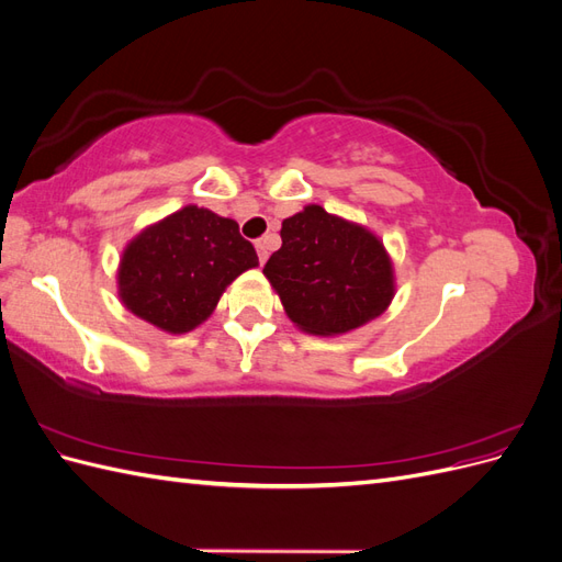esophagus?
<instances>
[{
    "instance_id": "34e87169",
    "label": "esophagus",
    "mask_w": 562,
    "mask_h": 562,
    "mask_svg": "<svg viewBox=\"0 0 562 562\" xmlns=\"http://www.w3.org/2000/svg\"><path fill=\"white\" fill-rule=\"evenodd\" d=\"M255 248H258V258H260V262L265 265L267 262V241L265 239H258V241H255Z\"/></svg>"
}]
</instances>
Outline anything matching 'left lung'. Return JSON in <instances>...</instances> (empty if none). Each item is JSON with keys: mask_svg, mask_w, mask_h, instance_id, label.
Returning a JSON list of instances; mask_svg holds the SVG:
<instances>
[{"mask_svg": "<svg viewBox=\"0 0 562 562\" xmlns=\"http://www.w3.org/2000/svg\"><path fill=\"white\" fill-rule=\"evenodd\" d=\"M281 241L262 271L300 330L342 335L394 300V265L370 229L312 203L283 220Z\"/></svg>", "mask_w": 562, "mask_h": 562, "instance_id": "1", "label": "left lung"}]
</instances>
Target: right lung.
Wrapping results in <instances>:
<instances>
[{
  "label": "right lung",
  "mask_w": 562,
  "mask_h": 562,
  "mask_svg": "<svg viewBox=\"0 0 562 562\" xmlns=\"http://www.w3.org/2000/svg\"><path fill=\"white\" fill-rule=\"evenodd\" d=\"M258 267L239 225L209 209L184 206L145 227L119 262L124 307L166 333H190L217 307L225 288Z\"/></svg>",
  "instance_id": "right-lung-1"
}]
</instances>
